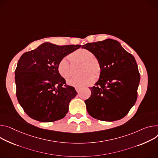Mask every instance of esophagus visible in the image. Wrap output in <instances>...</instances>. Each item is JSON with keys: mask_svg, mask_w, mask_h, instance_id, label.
Returning <instances> with one entry per match:
<instances>
[{"mask_svg": "<svg viewBox=\"0 0 158 158\" xmlns=\"http://www.w3.org/2000/svg\"><path fill=\"white\" fill-rule=\"evenodd\" d=\"M76 91H77V93H79V92L80 91V90H81V88H76Z\"/></svg>", "mask_w": 158, "mask_h": 158, "instance_id": "1", "label": "esophagus"}]
</instances>
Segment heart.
I'll use <instances>...</instances> for the list:
<instances>
[{
    "label": "heart",
    "mask_w": 158,
    "mask_h": 158,
    "mask_svg": "<svg viewBox=\"0 0 158 158\" xmlns=\"http://www.w3.org/2000/svg\"><path fill=\"white\" fill-rule=\"evenodd\" d=\"M93 56V52L85 48L78 49L70 55L73 60L84 63V73L91 71L96 76H99L102 71L101 64L99 60ZM57 70L64 79H68L71 76L70 65L67 58H62L59 60L57 64ZM94 81L95 76L88 72L82 76L70 78L67 81V84L75 88H82L92 84Z\"/></svg>",
    "instance_id": "1"
}]
</instances>
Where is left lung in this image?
Returning a JSON list of instances; mask_svg holds the SVG:
<instances>
[{"label": "left lung", "instance_id": "1", "mask_svg": "<svg viewBox=\"0 0 158 158\" xmlns=\"http://www.w3.org/2000/svg\"><path fill=\"white\" fill-rule=\"evenodd\" d=\"M82 48L93 52L102 67L99 80L89 88L91 96L85 101L88 113L102 121L123 118L137 98L140 77L134 56L110 38L88 43Z\"/></svg>", "mask_w": 158, "mask_h": 158}]
</instances>
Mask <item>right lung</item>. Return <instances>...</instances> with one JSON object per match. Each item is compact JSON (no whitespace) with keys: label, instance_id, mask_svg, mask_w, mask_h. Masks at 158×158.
Returning <instances> with one entry per match:
<instances>
[{"label":"right lung","instance_id":"right-lung-1","mask_svg":"<svg viewBox=\"0 0 158 158\" xmlns=\"http://www.w3.org/2000/svg\"><path fill=\"white\" fill-rule=\"evenodd\" d=\"M80 45L59 46L45 42L22 55L15 70L18 102L30 118L41 122L62 119L77 92L65 85L57 70L59 60Z\"/></svg>","mask_w":158,"mask_h":158}]
</instances>
